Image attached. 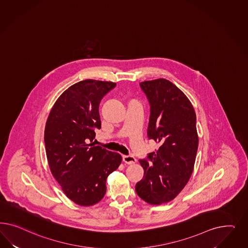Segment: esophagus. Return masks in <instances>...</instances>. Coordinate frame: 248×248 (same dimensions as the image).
I'll return each instance as SVG.
<instances>
[{
  "mask_svg": "<svg viewBox=\"0 0 248 248\" xmlns=\"http://www.w3.org/2000/svg\"><path fill=\"white\" fill-rule=\"evenodd\" d=\"M123 161L127 165H133L136 162V159L134 156H131V155H124Z\"/></svg>",
  "mask_w": 248,
  "mask_h": 248,
  "instance_id": "34e87169",
  "label": "esophagus"
}]
</instances>
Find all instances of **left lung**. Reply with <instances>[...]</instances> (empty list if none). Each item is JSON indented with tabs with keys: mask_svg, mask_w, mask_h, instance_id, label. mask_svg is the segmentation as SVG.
<instances>
[{
	"mask_svg": "<svg viewBox=\"0 0 248 248\" xmlns=\"http://www.w3.org/2000/svg\"><path fill=\"white\" fill-rule=\"evenodd\" d=\"M140 86L150 103L147 135L160 147L139 161L144 173L135 191L144 202L162 204L177 196L194 171L198 148L196 115L187 96L170 81L159 78Z\"/></svg>",
	"mask_w": 248,
	"mask_h": 248,
	"instance_id": "left-lung-1",
	"label": "left lung"
}]
</instances>
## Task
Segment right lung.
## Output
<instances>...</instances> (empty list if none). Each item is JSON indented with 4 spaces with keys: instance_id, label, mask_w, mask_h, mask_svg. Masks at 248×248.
Here are the masks:
<instances>
[{
    "instance_id": "1",
    "label": "right lung",
    "mask_w": 248,
    "mask_h": 248,
    "mask_svg": "<svg viewBox=\"0 0 248 248\" xmlns=\"http://www.w3.org/2000/svg\"><path fill=\"white\" fill-rule=\"evenodd\" d=\"M116 83L84 80L64 91L46 121L45 143L51 173L75 203L90 206L106 192V179L122 162L115 152L95 146V130L101 128L99 105Z\"/></svg>"
}]
</instances>
